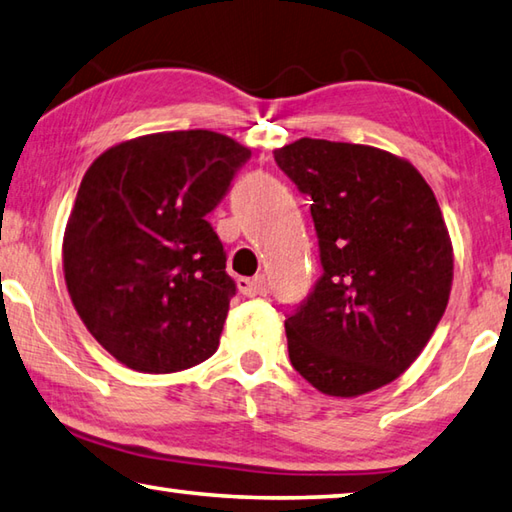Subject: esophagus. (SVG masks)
<instances>
[{
  "label": "esophagus",
  "instance_id": "1",
  "mask_svg": "<svg viewBox=\"0 0 512 512\" xmlns=\"http://www.w3.org/2000/svg\"><path fill=\"white\" fill-rule=\"evenodd\" d=\"M238 290L245 294V297H258V294L270 292V285H267L265 276H254V279H238Z\"/></svg>",
  "mask_w": 512,
  "mask_h": 512
}]
</instances>
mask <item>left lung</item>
<instances>
[{
    "instance_id": "obj_1",
    "label": "left lung",
    "mask_w": 512,
    "mask_h": 512,
    "mask_svg": "<svg viewBox=\"0 0 512 512\" xmlns=\"http://www.w3.org/2000/svg\"><path fill=\"white\" fill-rule=\"evenodd\" d=\"M308 195L324 274L285 319L290 362L326 396L384 387L447 308L452 240L423 175L387 150L308 139L274 150Z\"/></svg>"
}]
</instances>
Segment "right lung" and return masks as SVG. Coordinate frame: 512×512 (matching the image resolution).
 I'll list each match as a JSON object with an SVG mask.
<instances>
[{"label":"right lung","instance_id":"1","mask_svg":"<svg viewBox=\"0 0 512 512\" xmlns=\"http://www.w3.org/2000/svg\"><path fill=\"white\" fill-rule=\"evenodd\" d=\"M249 157L224 134L179 130L123 141L87 168L62 270L78 317L128 369L175 373L218 351L236 283L206 215Z\"/></svg>","mask_w":512,"mask_h":512}]
</instances>
